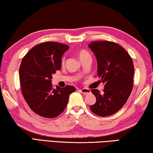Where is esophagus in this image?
I'll return each mask as SVG.
<instances>
[{"label":"esophagus","mask_w":153,"mask_h":153,"mask_svg":"<svg viewBox=\"0 0 153 153\" xmlns=\"http://www.w3.org/2000/svg\"><path fill=\"white\" fill-rule=\"evenodd\" d=\"M79 90L82 94H85V95L89 94L91 93V90H89V89L83 88V89H81V90Z\"/></svg>","instance_id":"34e87169"}]
</instances>
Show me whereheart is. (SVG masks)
I'll list each match as a JSON object with an SVG mask.
<instances>
[{
	"instance_id": "obj_1",
	"label": "heart",
	"mask_w": 153,
	"mask_h": 153,
	"mask_svg": "<svg viewBox=\"0 0 153 153\" xmlns=\"http://www.w3.org/2000/svg\"><path fill=\"white\" fill-rule=\"evenodd\" d=\"M90 57V54H89L85 51H83H83H81L79 53V59L80 60L83 59H85V58H86V57ZM64 60H65V58L63 57L62 62H64Z\"/></svg>"
}]
</instances>
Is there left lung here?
I'll list each match as a JSON object with an SVG mask.
<instances>
[{
	"instance_id": "1",
	"label": "left lung",
	"mask_w": 153,
	"mask_h": 153,
	"mask_svg": "<svg viewBox=\"0 0 153 153\" xmlns=\"http://www.w3.org/2000/svg\"><path fill=\"white\" fill-rule=\"evenodd\" d=\"M89 48L97 60V74L105 84L103 93L94 89V105L90 109L99 116H109L125 104L133 89L134 65L132 59L123 47L108 41L92 42Z\"/></svg>"
}]
</instances>
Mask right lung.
<instances>
[{"label":"right lung","instance_id":"1","mask_svg":"<svg viewBox=\"0 0 153 153\" xmlns=\"http://www.w3.org/2000/svg\"><path fill=\"white\" fill-rule=\"evenodd\" d=\"M69 46L47 42L34 46L21 62L19 75L21 90L29 107L39 116L53 118L66 107L69 96L76 91L74 86L65 88L51 83L53 74L61 69L62 57Z\"/></svg>","mask_w":153,"mask_h":153}]
</instances>
